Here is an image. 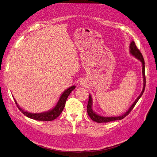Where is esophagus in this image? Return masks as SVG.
Masks as SVG:
<instances>
[{
    "mask_svg": "<svg viewBox=\"0 0 157 157\" xmlns=\"http://www.w3.org/2000/svg\"><path fill=\"white\" fill-rule=\"evenodd\" d=\"M79 85L81 86H85L86 85V81L83 79H81L79 82Z\"/></svg>",
    "mask_w": 157,
    "mask_h": 157,
    "instance_id": "34e87169",
    "label": "esophagus"
}]
</instances>
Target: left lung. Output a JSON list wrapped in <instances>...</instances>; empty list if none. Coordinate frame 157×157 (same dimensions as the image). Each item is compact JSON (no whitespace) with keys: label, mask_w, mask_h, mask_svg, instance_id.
<instances>
[{"label":"left lung","mask_w":157,"mask_h":157,"mask_svg":"<svg viewBox=\"0 0 157 157\" xmlns=\"http://www.w3.org/2000/svg\"><path fill=\"white\" fill-rule=\"evenodd\" d=\"M129 53L130 54L134 57L135 58H136L138 59L142 64V75H143V90L140 94V95L138 97V98L136 99V100L133 102V103L131 105V107L129 108V109L124 113L122 115H121L119 116H112V117H105V116H100V115L97 113L93 111L92 109L93 106V99L90 94L89 96V100L88 103V105H87V112L88 116L90 117L92 121L97 122L98 123H101V122H109L110 121H117V120H121L124 119L125 117L127 116L131 112V111L133 109L134 107L135 106L136 104L138 102V101L140 100V98L141 97L142 95L143 94V92L144 91L145 88V85H146V79H145V74H144V71H145V66H144V60L143 57V56L140 51L138 49V48L136 46V44L134 43V41L132 40L131 41V43L129 44Z\"/></svg>","instance_id":"left-lung-1"}]
</instances>
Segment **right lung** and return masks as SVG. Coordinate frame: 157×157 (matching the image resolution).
<instances>
[{
	"mask_svg": "<svg viewBox=\"0 0 157 157\" xmlns=\"http://www.w3.org/2000/svg\"><path fill=\"white\" fill-rule=\"evenodd\" d=\"M75 88H76V86H72L68 88L67 90H66L63 93H62V95H60L57 104L53 109H52L44 112H41V113H31V112L25 111L21 107H20V106L18 105L14 98V100L15 101V103H16L18 109L26 117L34 120H36V121H51L56 119L57 117L60 116V114L62 113V110H63L65 107L66 101L67 100L68 96L70 95L71 92L73 90L75 89Z\"/></svg>",
	"mask_w": 157,
	"mask_h": 157,
	"instance_id": "1",
	"label": "right lung"
}]
</instances>
